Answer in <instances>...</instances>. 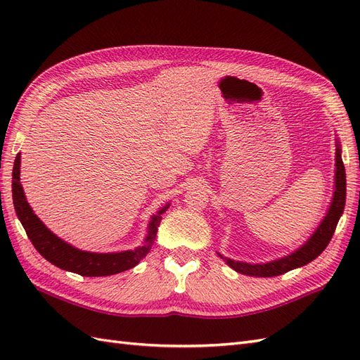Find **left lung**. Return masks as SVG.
Instances as JSON below:
<instances>
[{
  "label": "left lung",
  "mask_w": 360,
  "mask_h": 360,
  "mask_svg": "<svg viewBox=\"0 0 360 360\" xmlns=\"http://www.w3.org/2000/svg\"><path fill=\"white\" fill-rule=\"evenodd\" d=\"M335 188H333V197L329 205V210L323 217V221L319 224L317 230L312 233V236L304 242L300 248H297L294 252L281 257L278 259L269 261V263H245V261H234L231 258H226L222 254L217 252L225 263L234 269L237 274L248 275V276H257V278H271L278 275H284L287 271L297 269L302 266H307L312 259L317 258L326 246L329 245L330 238L335 233V228L338 221L344 213L345 205V193H347V180H345V168L341 158V144L340 139H336V153H335Z\"/></svg>",
  "instance_id": "8db88e82"
}]
</instances>
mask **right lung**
Listing matches in <instances>:
<instances>
[{
  "label": "right lung",
  "instance_id": "obj_1",
  "mask_svg": "<svg viewBox=\"0 0 360 360\" xmlns=\"http://www.w3.org/2000/svg\"><path fill=\"white\" fill-rule=\"evenodd\" d=\"M13 179H12V192H13V205L15 212L22 224L24 230L37 249V252L46 258L49 263L63 270L73 271L81 276H111L115 274H122L124 270L135 267L143 259L155 243L158 234V228L162 221V214L168 210L169 202L160 207L159 212L150 217L147 236L141 246L122 252H89L72 246L64 242L63 238L53 234L49 228L43 224L37 214H34L30 207L22 184H20V153H18L13 165Z\"/></svg>",
  "mask_w": 360,
  "mask_h": 360
}]
</instances>
